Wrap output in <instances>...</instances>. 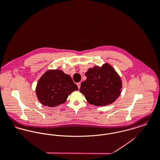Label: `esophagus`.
<instances>
[{"instance_id":"34e87169","label":"esophagus","mask_w":160,"mask_h":160,"mask_svg":"<svg viewBox=\"0 0 160 160\" xmlns=\"http://www.w3.org/2000/svg\"><path fill=\"white\" fill-rule=\"evenodd\" d=\"M77 86H78V89H79V88H81V82H78V83H77Z\"/></svg>"}]
</instances>
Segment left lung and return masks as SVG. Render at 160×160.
Segmentation results:
<instances>
[{"instance_id":"obj_1","label":"left lung","mask_w":160,"mask_h":160,"mask_svg":"<svg viewBox=\"0 0 160 160\" xmlns=\"http://www.w3.org/2000/svg\"><path fill=\"white\" fill-rule=\"evenodd\" d=\"M85 75L87 79L81 84L79 90L89 103L105 106L114 102L119 96L122 88L121 79L108 64L90 68Z\"/></svg>"}]
</instances>
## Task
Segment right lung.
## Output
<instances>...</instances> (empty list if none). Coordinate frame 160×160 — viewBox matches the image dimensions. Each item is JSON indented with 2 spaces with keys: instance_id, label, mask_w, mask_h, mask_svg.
I'll return each mask as SVG.
<instances>
[{
  "instance_id": "obj_1",
  "label": "right lung",
  "mask_w": 160,
  "mask_h": 160,
  "mask_svg": "<svg viewBox=\"0 0 160 160\" xmlns=\"http://www.w3.org/2000/svg\"><path fill=\"white\" fill-rule=\"evenodd\" d=\"M78 90L68 74L59 69L49 70L40 78L36 94L42 105L53 107L63 103L72 92Z\"/></svg>"
}]
</instances>
